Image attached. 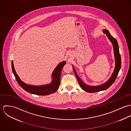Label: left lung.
Returning <instances> with one entry per match:
<instances>
[{
  "label": "left lung",
  "mask_w": 131,
  "mask_h": 131,
  "mask_svg": "<svg viewBox=\"0 0 131 131\" xmlns=\"http://www.w3.org/2000/svg\"><path fill=\"white\" fill-rule=\"evenodd\" d=\"M103 32L104 34H105L107 37L109 39L110 41L112 43L113 50H114V58L115 60V68L114 71L112 73V76L109 79V80L106 82L105 83L103 84L102 85H99V86H88L85 84L79 78V77L78 75L74 66H73V69L74 70V72L75 73V75L77 77V79L78 80V83L81 87V88L84 90V91L89 92V93H94L96 92H99L101 91L105 90L108 89L112 84L114 82L118 74L119 73V71L121 68V55L119 54V47L117 43V42L116 40L114 37H113L111 35L110 32L104 29L103 30Z\"/></svg>",
  "instance_id": "obj_1"
}]
</instances>
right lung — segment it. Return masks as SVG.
Wrapping results in <instances>:
<instances>
[{"instance_id":"obj_1","label":"right lung","mask_w":131,"mask_h":131,"mask_svg":"<svg viewBox=\"0 0 131 131\" xmlns=\"http://www.w3.org/2000/svg\"><path fill=\"white\" fill-rule=\"evenodd\" d=\"M66 63V61H62L59 63L54 70L52 74V81L51 83L42 86H33L28 85L20 80L18 75L17 74L14 68L13 61L12 62V68L13 74L19 86L25 90L30 93L38 95H47L56 92L59 88L60 82L61 71L63 66Z\"/></svg>"}]
</instances>
